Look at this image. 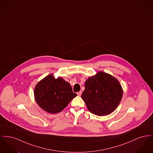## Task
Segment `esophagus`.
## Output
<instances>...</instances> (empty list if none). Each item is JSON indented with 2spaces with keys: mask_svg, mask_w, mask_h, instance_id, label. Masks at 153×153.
Listing matches in <instances>:
<instances>
[{
  "mask_svg": "<svg viewBox=\"0 0 153 153\" xmlns=\"http://www.w3.org/2000/svg\"><path fill=\"white\" fill-rule=\"evenodd\" d=\"M81 94H82V91H79V92H77V95H78V96H80Z\"/></svg>",
  "mask_w": 153,
  "mask_h": 153,
  "instance_id": "obj_1",
  "label": "esophagus"
}]
</instances>
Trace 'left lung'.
I'll return each mask as SVG.
<instances>
[{"instance_id":"8db88e82","label":"left lung","mask_w":153,"mask_h":153,"mask_svg":"<svg viewBox=\"0 0 153 153\" xmlns=\"http://www.w3.org/2000/svg\"><path fill=\"white\" fill-rule=\"evenodd\" d=\"M122 96V88L118 80L109 74L99 72L86 80L81 98L91 113L105 116L117 108Z\"/></svg>"}]
</instances>
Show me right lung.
<instances>
[{
    "label": "right lung",
    "mask_w": 153,
    "mask_h": 153,
    "mask_svg": "<svg viewBox=\"0 0 153 153\" xmlns=\"http://www.w3.org/2000/svg\"><path fill=\"white\" fill-rule=\"evenodd\" d=\"M77 96L69 83L63 79L50 74L36 84L34 96L37 104L51 114L61 112Z\"/></svg>",
    "instance_id": "add662e5"
}]
</instances>
